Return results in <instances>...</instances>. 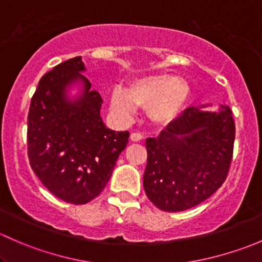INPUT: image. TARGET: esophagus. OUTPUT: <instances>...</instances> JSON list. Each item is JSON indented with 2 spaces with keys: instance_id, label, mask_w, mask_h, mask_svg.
Segmentation results:
<instances>
[{
  "instance_id": "esophagus-1",
  "label": "esophagus",
  "mask_w": 262,
  "mask_h": 262,
  "mask_svg": "<svg viewBox=\"0 0 262 262\" xmlns=\"http://www.w3.org/2000/svg\"><path fill=\"white\" fill-rule=\"evenodd\" d=\"M142 139H143V134L141 133H132L130 134V141L132 142H141Z\"/></svg>"
}]
</instances>
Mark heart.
Wrapping results in <instances>:
<instances>
[{"instance_id":"1","label":"heart","mask_w":262,"mask_h":262,"mask_svg":"<svg viewBox=\"0 0 262 262\" xmlns=\"http://www.w3.org/2000/svg\"><path fill=\"white\" fill-rule=\"evenodd\" d=\"M190 95L186 81L170 73H158L134 80L128 91L115 89L110 96V109L121 120H129L137 107H142L147 109L153 123L167 125L182 114Z\"/></svg>"}]
</instances>
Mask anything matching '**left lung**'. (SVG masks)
Instances as JSON below:
<instances>
[{
    "label": "left lung",
    "instance_id": "left-lung-1",
    "mask_svg": "<svg viewBox=\"0 0 262 262\" xmlns=\"http://www.w3.org/2000/svg\"><path fill=\"white\" fill-rule=\"evenodd\" d=\"M187 107L157 138H147L143 186L148 199L165 212L200 204L223 185L236 136L229 106L216 112Z\"/></svg>",
    "mask_w": 262,
    "mask_h": 262
}]
</instances>
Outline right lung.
<instances>
[{"label": "right lung", "instance_id": "1", "mask_svg": "<svg viewBox=\"0 0 262 262\" xmlns=\"http://www.w3.org/2000/svg\"><path fill=\"white\" fill-rule=\"evenodd\" d=\"M81 57L55 66L39 81L28 115L30 166L52 194L71 204H86L104 190L129 132L106 128L102 99L91 91ZM81 81L80 97L67 91Z\"/></svg>", "mask_w": 262, "mask_h": 262}]
</instances>
